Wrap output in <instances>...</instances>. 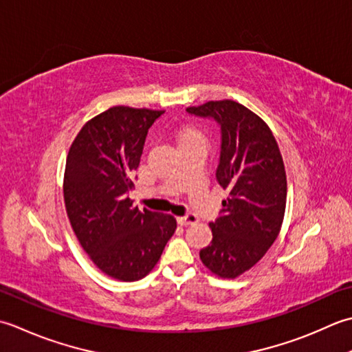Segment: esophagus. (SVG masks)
Listing matches in <instances>:
<instances>
[{"instance_id":"obj_1","label":"esophagus","mask_w":352,"mask_h":352,"mask_svg":"<svg viewBox=\"0 0 352 352\" xmlns=\"http://www.w3.org/2000/svg\"><path fill=\"white\" fill-rule=\"evenodd\" d=\"M177 223H179V225H182V226H188V225H195V223H197V217H196V214L188 212V214H185L184 217H177Z\"/></svg>"}]
</instances>
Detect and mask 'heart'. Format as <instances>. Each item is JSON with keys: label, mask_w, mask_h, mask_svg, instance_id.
<instances>
[{"label": "heart", "mask_w": 352, "mask_h": 352, "mask_svg": "<svg viewBox=\"0 0 352 352\" xmlns=\"http://www.w3.org/2000/svg\"><path fill=\"white\" fill-rule=\"evenodd\" d=\"M188 138H197V135L195 132H186L184 135V140H188Z\"/></svg>", "instance_id": "heart-1"}]
</instances>
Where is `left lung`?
<instances>
[{"mask_svg":"<svg viewBox=\"0 0 352 352\" xmlns=\"http://www.w3.org/2000/svg\"><path fill=\"white\" fill-rule=\"evenodd\" d=\"M186 112L220 129L216 179L229 197L211 221V245L200 260L212 274L235 278L256 264L283 225L287 181L276 141L264 121L232 100L208 102Z\"/></svg>","mask_w":352,"mask_h":352,"instance_id":"left-lung-1","label":"left lung"}]
</instances>
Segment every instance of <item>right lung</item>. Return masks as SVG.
<instances>
[{
    "label": "right lung",
    "instance_id": "1",
    "mask_svg": "<svg viewBox=\"0 0 352 352\" xmlns=\"http://www.w3.org/2000/svg\"><path fill=\"white\" fill-rule=\"evenodd\" d=\"M164 111L116 106L86 123L69 148L63 181L68 219L96 266L138 281L160 261L175 217L133 206L131 191L148 129Z\"/></svg>",
    "mask_w": 352,
    "mask_h": 352
}]
</instances>
